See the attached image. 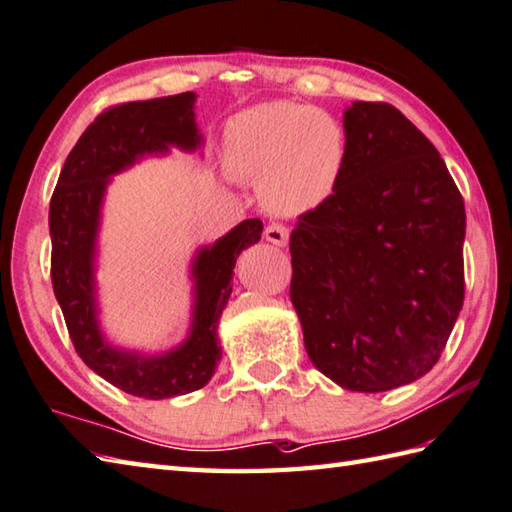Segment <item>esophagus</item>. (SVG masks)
<instances>
[{
    "label": "esophagus",
    "mask_w": 512,
    "mask_h": 512,
    "mask_svg": "<svg viewBox=\"0 0 512 512\" xmlns=\"http://www.w3.org/2000/svg\"><path fill=\"white\" fill-rule=\"evenodd\" d=\"M264 237L268 239L270 244L273 246H286L288 244V237H290V233H288V228L286 226H282V224H270L266 230H264Z\"/></svg>",
    "instance_id": "obj_1"
}]
</instances>
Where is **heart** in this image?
<instances>
[{
	"mask_svg": "<svg viewBox=\"0 0 512 512\" xmlns=\"http://www.w3.org/2000/svg\"><path fill=\"white\" fill-rule=\"evenodd\" d=\"M348 162L344 124L322 108L273 99L230 119L224 168L257 184L259 202L279 217H297L328 202Z\"/></svg>",
	"mask_w": 512,
	"mask_h": 512,
	"instance_id": "b5f03b06",
	"label": "heart"
}]
</instances>
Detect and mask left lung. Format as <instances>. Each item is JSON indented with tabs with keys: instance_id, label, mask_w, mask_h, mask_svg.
<instances>
[{
	"instance_id": "left-lung-1",
	"label": "left lung",
	"mask_w": 512,
	"mask_h": 512,
	"mask_svg": "<svg viewBox=\"0 0 512 512\" xmlns=\"http://www.w3.org/2000/svg\"><path fill=\"white\" fill-rule=\"evenodd\" d=\"M333 197L290 235V302L319 373L382 393L437 364L464 304V199L422 130L390 104L344 110Z\"/></svg>"
}]
</instances>
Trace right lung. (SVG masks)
<instances>
[{
    "label": "right lung",
    "mask_w": 512,
    "mask_h": 512,
    "mask_svg": "<svg viewBox=\"0 0 512 512\" xmlns=\"http://www.w3.org/2000/svg\"><path fill=\"white\" fill-rule=\"evenodd\" d=\"M195 93L130 102L106 110L79 137L66 157L50 199V277L70 339L84 364L128 395L168 399L206 386L222 359L217 326L233 293V268L244 248L262 239L264 224L244 219L190 259V324L186 337L168 350L115 344L102 326L99 302V233L113 177L164 157L170 148L195 153L204 146L195 115Z\"/></svg>",
    "instance_id": "1"
}]
</instances>
